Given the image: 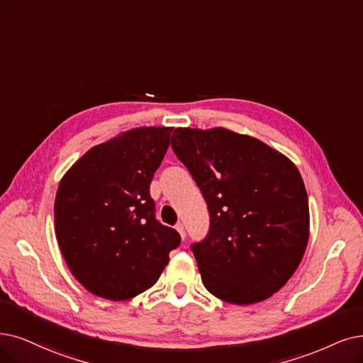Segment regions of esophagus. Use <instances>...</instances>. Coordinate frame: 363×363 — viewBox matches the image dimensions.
Masks as SVG:
<instances>
[{
    "label": "esophagus",
    "instance_id": "34e87169",
    "mask_svg": "<svg viewBox=\"0 0 363 363\" xmlns=\"http://www.w3.org/2000/svg\"><path fill=\"white\" fill-rule=\"evenodd\" d=\"M176 229H177V232L180 234V237L184 240V237H186V230H184V226L182 225V223H177L176 225Z\"/></svg>",
    "mask_w": 363,
    "mask_h": 363
}]
</instances>
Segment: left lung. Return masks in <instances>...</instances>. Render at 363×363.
Segmentation results:
<instances>
[{
  "label": "left lung",
  "instance_id": "1",
  "mask_svg": "<svg viewBox=\"0 0 363 363\" xmlns=\"http://www.w3.org/2000/svg\"><path fill=\"white\" fill-rule=\"evenodd\" d=\"M171 147L207 202V237L191 245L206 289L249 306L281 289L310 234L308 196L280 152L225 128H177Z\"/></svg>",
  "mask_w": 363,
  "mask_h": 363
}]
</instances>
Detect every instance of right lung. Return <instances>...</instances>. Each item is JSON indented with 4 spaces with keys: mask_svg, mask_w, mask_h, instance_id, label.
<instances>
[{
    "mask_svg": "<svg viewBox=\"0 0 363 363\" xmlns=\"http://www.w3.org/2000/svg\"><path fill=\"white\" fill-rule=\"evenodd\" d=\"M172 128H137L86 152L62 177L55 232L65 262L96 296L125 301L152 287L180 234L156 220L150 183Z\"/></svg>",
    "mask_w": 363,
    "mask_h": 363,
    "instance_id": "obj_1",
    "label": "right lung"
}]
</instances>
